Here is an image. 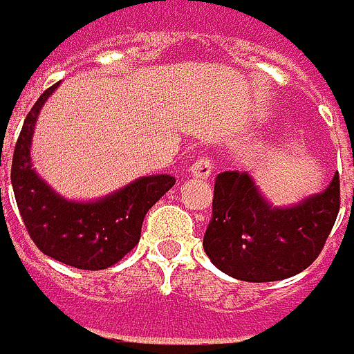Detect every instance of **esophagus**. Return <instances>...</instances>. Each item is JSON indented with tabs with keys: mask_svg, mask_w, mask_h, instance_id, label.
<instances>
[{
	"mask_svg": "<svg viewBox=\"0 0 354 354\" xmlns=\"http://www.w3.org/2000/svg\"><path fill=\"white\" fill-rule=\"evenodd\" d=\"M212 171H214V161H212V157H198L197 161L189 167V173L193 175V177H197V179H209L212 175Z\"/></svg>",
	"mask_w": 354,
	"mask_h": 354,
	"instance_id": "esophagus-1",
	"label": "esophagus"
}]
</instances>
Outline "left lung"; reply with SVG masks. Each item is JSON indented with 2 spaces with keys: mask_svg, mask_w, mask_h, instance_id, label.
I'll list each match as a JSON object with an SVG mask.
<instances>
[{
  "mask_svg": "<svg viewBox=\"0 0 354 354\" xmlns=\"http://www.w3.org/2000/svg\"><path fill=\"white\" fill-rule=\"evenodd\" d=\"M337 214L339 173L321 193L274 207L246 171H225L214 181L203 248L221 272L242 281L292 278L319 256Z\"/></svg>",
  "mask_w": 354,
  "mask_h": 354,
  "instance_id": "obj_1",
  "label": "left lung"
}]
</instances>
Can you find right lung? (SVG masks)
<instances>
[{
    "label": "right lung",
    "mask_w": 354,
    "mask_h": 354,
    "mask_svg": "<svg viewBox=\"0 0 354 354\" xmlns=\"http://www.w3.org/2000/svg\"><path fill=\"white\" fill-rule=\"evenodd\" d=\"M59 84L39 96L23 122L11 163L13 193L27 232L43 254L78 270H106L140 242L145 212L175 185V177H140L94 201L57 193L35 171L31 142L39 112Z\"/></svg>",
    "instance_id": "obj_1"
}]
</instances>
